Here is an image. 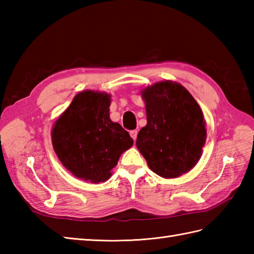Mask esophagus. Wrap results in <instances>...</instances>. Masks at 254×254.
<instances>
[{
    "instance_id": "1",
    "label": "esophagus",
    "mask_w": 254,
    "mask_h": 254,
    "mask_svg": "<svg viewBox=\"0 0 254 254\" xmlns=\"http://www.w3.org/2000/svg\"><path fill=\"white\" fill-rule=\"evenodd\" d=\"M130 135H131V137L133 138V141L135 142V139H136V137H137V131H136V130L131 131V132H130Z\"/></svg>"
}]
</instances>
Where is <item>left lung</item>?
Returning <instances> with one entry per match:
<instances>
[{
	"instance_id": "1",
	"label": "left lung",
	"mask_w": 254,
	"mask_h": 254,
	"mask_svg": "<svg viewBox=\"0 0 254 254\" xmlns=\"http://www.w3.org/2000/svg\"><path fill=\"white\" fill-rule=\"evenodd\" d=\"M147 124L137 134L136 146L149 169L174 179L197 164L206 141L201 107L186 87L161 80L141 91Z\"/></svg>"
}]
</instances>
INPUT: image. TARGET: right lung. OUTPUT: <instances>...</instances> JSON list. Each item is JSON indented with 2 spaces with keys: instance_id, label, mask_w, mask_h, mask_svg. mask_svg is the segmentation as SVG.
Masks as SVG:
<instances>
[{
  "instance_id": "1",
  "label": "right lung",
  "mask_w": 254,
  "mask_h": 254,
  "mask_svg": "<svg viewBox=\"0 0 254 254\" xmlns=\"http://www.w3.org/2000/svg\"><path fill=\"white\" fill-rule=\"evenodd\" d=\"M111 95L83 90L57 119L51 131L53 149L62 165L78 179L107 181L133 139L111 121Z\"/></svg>"
}]
</instances>
